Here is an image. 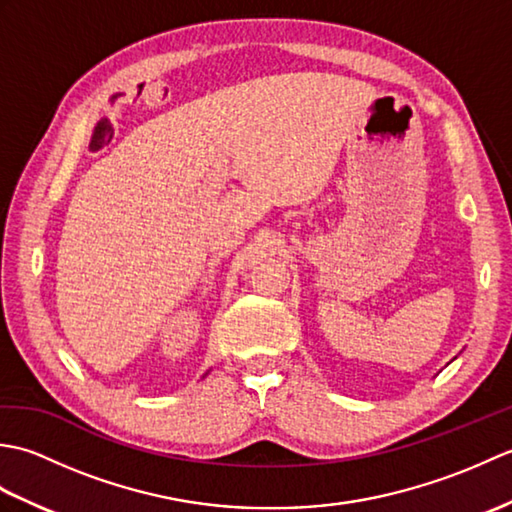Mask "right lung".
Returning a JSON list of instances; mask_svg holds the SVG:
<instances>
[{
	"mask_svg": "<svg viewBox=\"0 0 512 512\" xmlns=\"http://www.w3.org/2000/svg\"><path fill=\"white\" fill-rule=\"evenodd\" d=\"M204 376H206V374H204ZM204 376H202V378H204Z\"/></svg>",
	"mask_w": 512,
	"mask_h": 512,
	"instance_id": "add662e5",
	"label": "right lung"
}]
</instances>
